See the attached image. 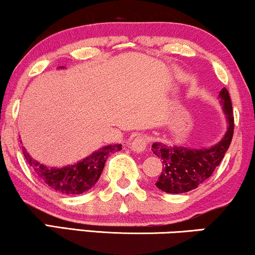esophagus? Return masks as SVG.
Wrapping results in <instances>:
<instances>
[{
    "instance_id": "1",
    "label": "esophagus",
    "mask_w": 255,
    "mask_h": 255,
    "mask_svg": "<svg viewBox=\"0 0 255 255\" xmlns=\"http://www.w3.org/2000/svg\"><path fill=\"white\" fill-rule=\"evenodd\" d=\"M147 144H148V138L146 137L145 134H140V135H137L133 139V141H132L131 144V148L132 151L134 152H144L146 147H147Z\"/></svg>"
}]
</instances>
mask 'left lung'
I'll return each instance as SVG.
<instances>
[{
    "label": "left lung",
    "instance_id": "left-lung-1",
    "mask_svg": "<svg viewBox=\"0 0 255 255\" xmlns=\"http://www.w3.org/2000/svg\"><path fill=\"white\" fill-rule=\"evenodd\" d=\"M224 108L229 128L224 138L210 148L190 149L187 147H168L167 145L154 142L152 151L162 160V172L155 186L169 194L187 193L197 188L209 179L224 158L232 141L235 131L232 103L229 92L223 88L219 93Z\"/></svg>",
    "mask_w": 255,
    "mask_h": 255
}]
</instances>
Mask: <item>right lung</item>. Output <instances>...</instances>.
Instances as JSON below:
<instances>
[{"label": "right lung", "instance_id": "right-lung-1", "mask_svg": "<svg viewBox=\"0 0 255 255\" xmlns=\"http://www.w3.org/2000/svg\"><path fill=\"white\" fill-rule=\"evenodd\" d=\"M22 148L26 162L34 170L38 179L46 183L51 189L65 195H80L89 190L97 182L106 165L107 158L111 153L121 151L122 145L106 146L87 156L82 161L62 168H50L41 165L31 158L25 148Z\"/></svg>", "mask_w": 255, "mask_h": 255}]
</instances>
